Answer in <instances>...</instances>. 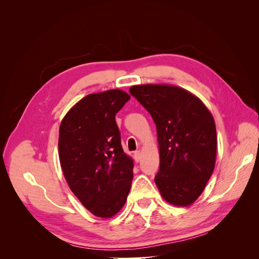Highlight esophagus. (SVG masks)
Segmentation results:
<instances>
[{
	"label": "esophagus",
	"mask_w": 259,
	"mask_h": 259,
	"mask_svg": "<svg viewBox=\"0 0 259 259\" xmlns=\"http://www.w3.org/2000/svg\"><path fill=\"white\" fill-rule=\"evenodd\" d=\"M134 158H135V161L136 162H139L140 159H142V152H140L139 150H136L134 152Z\"/></svg>",
	"instance_id": "1"
}]
</instances>
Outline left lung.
I'll return each instance as SVG.
<instances>
[{
	"instance_id": "8db88e82",
	"label": "left lung",
	"mask_w": 259,
	"mask_h": 259,
	"mask_svg": "<svg viewBox=\"0 0 259 259\" xmlns=\"http://www.w3.org/2000/svg\"><path fill=\"white\" fill-rule=\"evenodd\" d=\"M156 126L160 168L154 177L164 200L190 205L204 190L215 167L216 126L208 109L188 91L170 85L130 89Z\"/></svg>"
}]
</instances>
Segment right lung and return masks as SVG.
Masks as SVG:
<instances>
[{
  "instance_id": "obj_1",
  "label": "right lung",
  "mask_w": 259,
  "mask_h": 259,
  "mask_svg": "<svg viewBox=\"0 0 259 259\" xmlns=\"http://www.w3.org/2000/svg\"><path fill=\"white\" fill-rule=\"evenodd\" d=\"M131 96L120 90L91 94L71 108L59 128L60 165L70 189L92 214L115 215L126 202L133 160L115 123Z\"/></svg>"
}]
</instances>
